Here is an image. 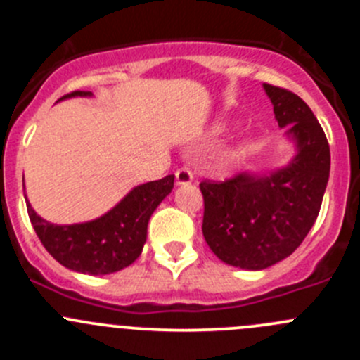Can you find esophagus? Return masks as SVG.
<instances>
[{
  "instance_id": "1",
  "label": "esophagus",
  "mask_w": 360,
  "mask_h": 360,
  "mask_svg": "<svg viewBox=\"0 0 360 360\" xmlns=\"http://www.w3.org/2000/svg\"><path fill=\"white\" fill-rule=\"evenodd\" d=\"M174 176H176V184H178V186H186V184H191L194 180V173L187 166H184V167H180V169H176Z\"/></svg>"
}]
</instances>
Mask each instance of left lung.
Returning <instances> with one entry per match:
<instances>
[{"mask_svg":"<svg viewBox=\"0 0 360 360\" xmlns=\"http://www.w3.org/2000/svg\"><path fill=\"white\" fill-rule=\"evenodd\" d=\"M279 127L297 141L290 166L224 182L203 180V237L228 265L262 270L292 255L320 212L330 171V148L309 105L286 88L263 84Z\"/></svg>","mask_w":360,"mask_h":360,"instance_id":"obj_1","label":"left lung"}]
</instances>
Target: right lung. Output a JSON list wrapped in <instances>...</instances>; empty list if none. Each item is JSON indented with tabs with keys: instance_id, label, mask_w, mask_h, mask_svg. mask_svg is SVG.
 Here are the masks:
<instances>
[{
	"instance_id": "obj_1",
	"label": "right lung",
	"mask_w": 360,
	"mask_h": 360,
	"mask_svg": "<svg viewBox=\"0 0 360 360\" xmlns=\"http://www.w3.org/2000/svg\"><path fill=\"white\" fill-rule=\"evenodd\" d=\"M91 91H72L67 97H88ZM174 174L143 184L127 194L112 210L83 224L58 226L44 221L28 203L37 237L56 262L75 272H118L139 258L146 242V226L160 201L171 193Z\"/></svg>"
}]
</instances>
